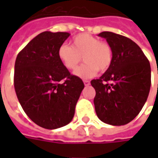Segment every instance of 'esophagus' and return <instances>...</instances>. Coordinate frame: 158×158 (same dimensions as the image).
Listing matches in <instances>:
<instances>
[{
    "label": "esophagus",
    "instance_id": "1",
    "mask_svg": "<svg viewBox=\"0 0 158 158\" xmlns=\"http://www.w3.org/2000/svg\"><path fill=\"white\" fill-rule=\"evenodd\" d=\"M84 84H85V86H88L89 85V84H90V83H89V80H86V79H85V80H84Z\"/></svg>",
    "mask_w": 158,
    "mask_h": 158
}]
</instances>
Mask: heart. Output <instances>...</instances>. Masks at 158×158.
<instances>
[{
  "label": "heart",
  "mask_w": 158,
  "mask_h": 158,
  "mask_svg": "<svg viewBox=\"0 0 158 158\" xmlns=\"http://www.w3.org/2000/svg\"><path fill=\"white\" fill-rule=\"evenodd\" d=\"M59 60L66 69L75 70L83 57L85 62L75 71V75L79 78H90L100 70L105 72L112 66L113 59V49L105 41H100L95 36L82 33L74 36L72 46L60 45L57 51Z\"/></svg>",
  "instance_id": "heart-1"
}]
</instances>
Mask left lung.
I'll return each mask as SVG.
<instances>
[{
  "mask_svg": "<svg viewBox=\"0 0 158 158\" xmlns=\"http://www.w3.org/2000/svg\"><path fill=\"white\" fill-rule=\"evenodd\" d=\"M113 49L112 66L99 79L91 80L97 117L114 126L131 122L142 109L151 88V66L142 50L125 36L100 33Z\"/></svg>",
  "mask_w": 158,
  "mask_h": 158,
  "instance_id": "8db88e82",
  "label": "left lung"
}]
</instances>
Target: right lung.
<instances>
[{
	"label": "right lung",
	"mask_w": 158,
	"mask_h": 158,
	"mask_svg": "<svg viewBox=\"0 0 158 158\" xmlns=\"http://www.w3.org/2000/svg\"><path fill=\"white\" fill-rule=\"evenodd\" d=\"M69 35L67 32L40 33L16 58L18 99L29 118L47 129H58L72 121L85 88L82 79L70 74L57 56L60 45Z\"/></svg>",
	"instance_id": "obj_1"
}]
</instances>
